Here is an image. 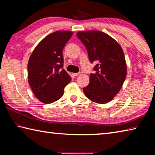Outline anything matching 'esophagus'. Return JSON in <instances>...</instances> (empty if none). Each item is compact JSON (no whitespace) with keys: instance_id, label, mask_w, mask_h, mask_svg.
I'll return each instance as SVG.
<instances>
[{"instance_id":"34e87169","label":"esophagus","mask_w":155,"mask_h":155,"mask_svg":"<svg viewBox=\"0 0 155 155\" xmlns=\"http://www.w3.org/2000/svg\"><path fill=\"white\" fill-rule=\"evenodd\" d=\"M72 75L74 76V77H77V76L79 75V73H72Z\"/></svg>"}]
</instances>
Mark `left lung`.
<instances>
[{"mask_svg":"<svg viewBox=\"0 0 155 155\" xmlns=\"http://www.w3.org/2000/svg\"><path fill=\"white\" fill-rule=\"evenodd\" d=\"M78 38L87 51L94 74L83 90L85 96L96 103H109L119 92L127 77V67L121 46L108 34L100 31H78Z\"/></svg>","mask_w":155,"mask_h":155,"instance_id":"8db88e82","label":"left lung"}]
</instances>
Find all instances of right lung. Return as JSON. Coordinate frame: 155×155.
I'll return each instance as SVG.
<instances>
[{"instance_id":"1","label":"right lung","mask_w":155,"mask_h":155,"mask_svg":"<svg viewBox=\"0 0 155 155\" xmlns=\"http://www.w3.org/2000/svg\"><path fill=\"white\" fill-rule=\"evenodd\" d=\"M72 31H57L45 37L33 50L28 62V81L34 95L44 104L58 101L71 77L64 69L63 49Z\"/></svg>"}]
</instances>
